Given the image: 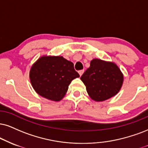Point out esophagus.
Wrapping results in <instances>:
<instances>
[{
  "mask_svg": "<svg viewBox=\"0 0 148 148\" xmlns=\"http://www.w3.org/2000/svg\"><path fill=\"white\" fill-rule=\"evenodd\" d=\"M84 70H80V71H78V73H79L80 76H82V75L84 73Z\"/></svg>",
  "mask_w": 148,
  "mask_h": 148,
  "instance_id": "34e87169",
  "label": "esophagus"
}]
</instances>
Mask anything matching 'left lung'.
Listing matches in <instances>:
<instances>
[{"label": "left lung", "instance_id": "8db88e82", "mask_svg": "<svg viewBox=\"0 0 148 148\" xmlns=\"http://www.w3.org/2000/svg\"><path fill=\"white\" fill-rule=\"evenodd\" d=\"M80 79L86 86L89 96L95 101H101L119 91L123 76L115 64L93 59Z\"/></svg>", "mask_w": 148, "mask_h": 148}]
</instances>
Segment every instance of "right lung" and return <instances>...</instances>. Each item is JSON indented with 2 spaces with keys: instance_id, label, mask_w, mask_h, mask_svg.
<instances>
[{
  "instance_id": "right-lung-1",
  "label": "right lung",
  "mask_w": 148,
  "mask_h": 148,
  "mask_svg": "<svg viewBox=\"0 0 148 148\" xmlns=\"http://www.w3.org/2000/svg\"><path fill=\"white\" fill-rule=\"evenodd\" d=\"M79 75L73 63L62 56H44L33 65L29 77L38 94L53 101L64 97L69 85Z\"/></svg>"
}]
</instances>
